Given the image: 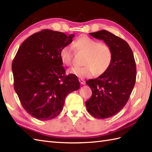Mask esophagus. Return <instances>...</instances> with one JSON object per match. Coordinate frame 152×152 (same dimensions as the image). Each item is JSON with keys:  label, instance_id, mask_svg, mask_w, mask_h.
I'll return each mask as SVG.
<instances>
[{"label": "esophagus", "instance_id": "esophagus-1", "mask_svg": "<svg viewBox=\"0 0 152 152\" xmlns=\"http://www.w3.org/2000/svg\"><path fill=\"white\" fill-rule=\"evenodd\" d=\"M79 82H80V84H81V85H85V80H83V79H79Z\"/></svg>", "mask_w": 152, "mask_h": 152}]
</instances>
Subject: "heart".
Instances as JSON below:
<instances>
[{
	"mask_svg": "<svg viewBox=\"0 0 152 152\" xmlns=\"http://www.w3.org/2000/svg\"><path fill=\"white\" fill-rule=\"evenodd\" d=\"M73 47L85 53L82 67H73L69 73L79 78L93 75H102L109 69L113 60V50L106 43H100L86 36H81L73 43ZM60 58L64 65L70 66L73 58V49L71 45L62 48Z\"/></svg>",
	"mask_w": 152,
	"mask_h": 152,
	"instance_id": "obj_1",
	"label": "heart"
}]
</instances>
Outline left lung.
<instances>
[{
  "mask_svg": "<svg viewBox=\"0 0 152 152\" xmlns=\"http://www.w3.org/2000/svg\"><path fill=\"white\" fill-rule=\"evenodd\" d=\"M90 34L109 45L113 56L105 73L86 82L92 91L86 107L92 116L108 118L118 113L129 100L135 84L136 63L129 44L120 37L105 30Z\"/></svg>",
  "mask_w": 152,
  "mask_h": 152,
  "instance_id": "1",
  "label": "left lung"
}]
</instances>
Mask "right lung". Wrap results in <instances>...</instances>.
Here are the masks:
<instances>
[{
  "mask_svg": "<svg viewBox=\"0 0 152 152\" xmlns=\"http://www.w3.org/2000/svg\"><path fill=\"white\" fill-rule=\"evenodd\" d=\"M73 37L43 30L23 42L13 60L15 91L24 109L36 119L56 117L66 96L79 88L77 76L66 75L60 58V50L72 43Z\"/></svg>",
  "mask_w": 152,
  "mask_h": 152,
  "instance_id": "add662e5",
  "label": "right lung"
}]
</instances>
